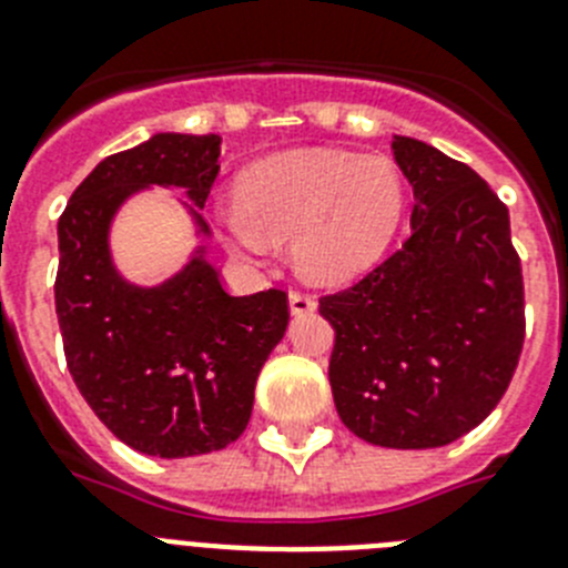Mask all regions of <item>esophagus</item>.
I'll use <instances>...</instances> for the list:
<instances>
[{"mask_svg": "<svg viewBox=\"0 0 568 568\" xmlns=\"http://www.w3.org/2000/svg\"><path fill=\"white\" fill-rule=\"evenodd\" d=\"M315 298L310 293H301V290H290V310H293V315H310L315 313Z\"/></svg>", "mask_w": 568, "mask_h": 568, "instance_id": "34e87169", "label": "esophagus"}]
</instances>
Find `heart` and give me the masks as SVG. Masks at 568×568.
<instances>
[{
	"instance_id": "b5f03b06",
	"label": "heart",
	"mask_w": 568,
	"mask_h": 568,
	"mask_svg": "<svg viewBox=\"0 0 568 568\" xmlns=\"http://www.w3.org/2000/svg\"><path fill=\"white\" fill-rule=\"evenodd\" d=\"M398 168L344 150H295L255 164L239 182V202L219 210L233 250L264 255L273 239H293L298 267L315 281H346L384 255L404 219Z\"/></svg>"
}]
</instances>
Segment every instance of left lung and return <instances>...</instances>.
Masks as SVG:
<instances>
[{
	"mask_svg": "<svg viewBox=\"0 0 568 568\" xmlns=\"http://www.w3.org/2000/svg\"><path fill=\"white\" fill-rule=\"evenodd\" d=\"M413 235L353 287L321 295L329 386L349 433L433 449L498 406L524 349V273L509 210L469 164L395 135Z\"/></svg>",
	"mask_w": 568,
	"mask_h": 568,
	"instance_id": "left-lung-1",
	"label": "left lung"
}]
</instances>
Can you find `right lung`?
<instances>
[{"label":"right lung","instance_id":"obj_1","mask_svg":"<svg viewBox=\"0 0 568 568\" xmlns=\"http://www.w3.org/2000/svg\"><path fill=\"white\" fill-rule=\"evenodd\" d=\"M219 144L215 133H159L108 155L59 219L57 315L70 375L115 438L155 458L215 453L247 429L261 366L290 321L284 290L224 293L204 247L159 287L128 284L110 261V222L135 190L184 187L204 207Z\"/></svg>","mask_w":568,"mask_h":568}]
</instances>
